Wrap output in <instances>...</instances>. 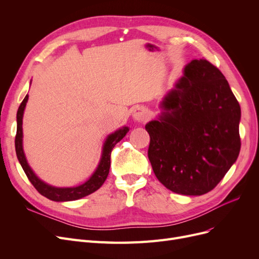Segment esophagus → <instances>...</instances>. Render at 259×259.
Here are the masks:
<instances>
[{
  "mask_svg": "<svg viewBox=\"0 0 259 259\" xmlns=\"http://www.w3.org/2000/svg\"><path fill=\"white\" fill-rule=\"evenodd\" d=\"M132 116L137 121H145L147 119L148 114H147L146 110H144L143 108H138V109H135V110H134Z\"/></svg>",
  "mask_w": 259,
  "mask_h": 259,
  "instance_id": "obj_1",
  "label": "esophagus"
}]
</instances>
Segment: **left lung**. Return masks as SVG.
<instances>
[{"mask_svg": "<svg viewBox=\"0 0 259 259\" xmlns=\"http://www.w3.org/2000/svg\"><path fill=\"white\" fill-rule=\"evenodd\" d=\"M149 121L148 157L172 192L202 195L224 179L240 151V106L219 68L193 60Z\"/></svg>", "mask_w": 259, "mask_h": 259, "instance_id": "left-lung-1", "label": "left lung"}]
</instances>
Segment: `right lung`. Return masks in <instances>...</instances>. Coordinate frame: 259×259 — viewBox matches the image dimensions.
I'll use <instances>...</instances> for the list:
<instances>
[{
    "label": "right lung",
    "instance_id": "obj_1",
    "mask_svg": "<svg viewBox=\"0 0 259 259\" xmlns=\"http://www.w3.org/2000/svg\"><path fill=\"white\" fill-rule=\"evenodd\" d=\"M28 100V94L26 95L23 102L21 103L19 110L17 113V135H16V152L20 164L27 175V178L30 181L32 186L36 189V191L42 194L43 196L56 201H68V200H75L81 197H85L93 192L97 191L99 188L102 187L104 182L106 181L107 176L109 174V169H110V156L111 151L114 148V146L125 137L126 133L129 131L128 127H122L121 129L115 131L114 133L110 134L108 139L105 142L104 149H103V155L100 161V165L95 172L92 174L91 178L83 185L73 187V188H56L51 187L44 182L37 179V176L33 173V171L30 169V167L27 164V160L24 155L23 151V145H22V139H23V131H22V124H23V113L24 109Z\"/></svg>",
    "mask_w": 259,
    "mask_h": 259
}]
</instances>
